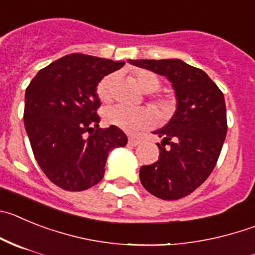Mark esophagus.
I'll return each mask as SVG.
<instances>
[{
    "label": "esophagus",
    "mask_w": 255,
    "mask_h": 255,
    "mask_svg": "<svg viewBox=\"0 0 255 255\" xmlns=\"http://www.w3.org/2000/svg\"><path fill=\"white\" fill-rule=\"evenodd\" d=\"M129 144H130V145H134V146L139 145V144H140V139H139V137L130 136L129 137Z\"/></svg>",
    "instance_id": "1"
}]
</instances>
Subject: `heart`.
<instances>
[{
	"instance_id": "b5f03b06",
	"label": "heart",
	"mask_w": 255,
	"mask_h": 255,
	"mask_svg": "<svg viewBox=\"0 0 255 255\" xmlns=\"http://www.w3.org/2000/svg\"><path fill=\"white\" fill-rule=\"evenodd\" d=\"M132 77L136 81L144 92H155L160 88V79L155 73L146 69H136L132 73ZM115 81L114 74L104 77L97 85L96 92L99 96L100 101L104 104H109L112 100V83ZM154 106L160 112L163 118H168L176 111L177 101L173 96H156L153 99ZM105 121L109 125L116 126L119 129L128 132H134L140 129L148 128L153 125L156 121L155 112L149 107H139V109H131L123 105L110 107L105 112Z\"/></svg>"
}]
</instances>
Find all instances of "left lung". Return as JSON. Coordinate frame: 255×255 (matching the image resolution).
I'll return each mask as SVG.
<instances>
[{
	"label": "left lung",
	"mask_w": 255,
	"mask_h": 255,
	"mask_svg": "<svg viewBox=\"0 0 255 255\" xmlns=\"http://www.w3.org/2000/svg\"><path fill=\"white\" fill-rule=\"evenodd\" d=\"M140 68L165 76L173 86L177 111L154 131L159 158L140 168V182L162 200L190 195L211 174L228 131L224 93L201 69L179 59L130 60Z\"/></svg>",
	"instance_id": "1"
}]
</instances>
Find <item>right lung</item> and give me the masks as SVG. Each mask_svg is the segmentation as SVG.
<instances>
[{"mask_svg": "<svg viewBox=\"0 0 255 255\" xmlns=\"http://www.w3.org/2000/svg\"><path fill=\"white\" fill-rule=\"evenodd\" d=\"M124 64L73 53L40 69L27 86L24 123L32 153L49 181L63 190L99 183L109 151L128 144L116 126L99 128L96 93L99 82Z\"/></svg>", "mask_w": 255, "mask_h": 255, "instance_id": "1", "label": "right lung"}]
</instances>
